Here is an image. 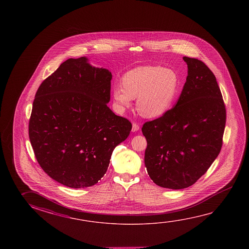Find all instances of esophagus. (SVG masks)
<instances>
[{"mask_svg": "<svg viewBox=\"0 0 249 249\" xmlns=\"http://www.w3.org/2000/svg\"><path fill=\"white\" fill-rule=\"evenodd\" d=\"M140 129V126H139L137 123H133V125H132V131L133 132H136V131H138Z\"/></svg>", "mask_w": 249, "mask_h": 249, "instance_id": "obj_1", "label": "esophagus"}]
</instances>
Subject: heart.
Instances as JSON below:
<instances>
[{
  "label": "heart",
  "mask_w": 249,
  "mask_h": 249,
  "mask_svg": "<svg viewBox=\"0 0 249 249\" xmlns=\"http://www.w3.org/2000/svg\"><path fill=\"white\" fill-rule=\"evenodd\" d=\"M123 86L113 89V97L119 108L124 110L137 98L139 113L146 118L163 115L176 98L178 79L172 70L160 66H142L123 75Z\"/></svg>",
  "instance_id": "obj_1"
}]
</instances>
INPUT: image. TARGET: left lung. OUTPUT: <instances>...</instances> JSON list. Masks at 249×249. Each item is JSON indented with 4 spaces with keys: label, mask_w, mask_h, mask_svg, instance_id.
<instances>
[{
    "label": "left lung",
    "mask_w": 249,
    "mask_h": 249,
    "mask_svg": "<svg viewBox=\"0 0 249 249\" xmlns=\"http://www.w3.org/2000/svg\"><path fill=\"white\" fill-rule=\"evenodd\" d=\"M188 76L176 106L144 123L145 166L151 179L170 189L188 188L220 154L226 107L212 71L203 61L184 56Z\"/></svg>",
    "instance_id": "1"
}]
</instances>
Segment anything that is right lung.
Segmentation results:
<instances>
[{
  "label": "right lung",
  "mask_w": 249,
  "mask_h": 249,
  "mask_svg": "<svg viewBox=\"0 0 249 249\" xmlns=\"http://www.w3.org/2000/svg\"><path fill=\"white\" fill-rule=\"evenodd\" d=\"M111 80V72L90 65L85 56L70 58L37 90L29 140L43 171L69 188L97 183L114 147L130 134V122L107 105Z\"/></svg>",
  "instance_id": "obj_1"
}]
</instances>
